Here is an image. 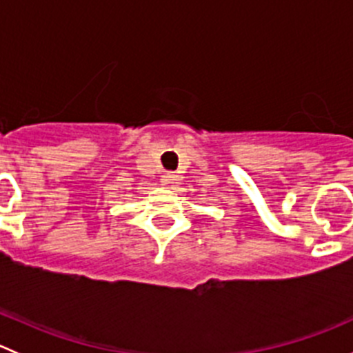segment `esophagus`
I'll return each mask as SVG.
<instances>
[{"instance_id":"obj_1","label":"esophagus","mask_w":353,"mask_h":353,"mask_svg":"<svg viewBox=\"0 0 353 353\" xmlns=\"http://www.w3.org/2000/svg\"><path fill=\"white\" fill-rule=\"evenodd\" d=\"M160 181H162V184H165V186H174V184L179 181V176H177V174H174V172H165Z\"/></svg>"}]
</instances>
